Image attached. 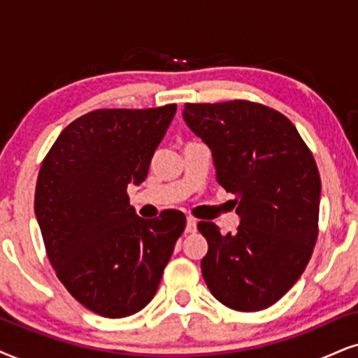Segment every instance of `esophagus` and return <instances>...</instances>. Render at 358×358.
I'll return each mask as SVG.
<instances>
[{
  "mask_svg": "<svg viewBox=\"0 0 358 358\" xmlns=\"http://www.w3.org/2000/svg\"><path fill=\"white\" fill-rule=\"evenodd\" d=\"M185 231H187V233L196 231V218H193V216H188V218H187V228H185Z\"/></svg>",
  "mask_w": 358,
  "mask_h": 358,
  "instance_id": "obj_1",
  "label": "esophagus"
}]
</instances>
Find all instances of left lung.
Here are the masks:
<instances>
[{"label":"left lung","mask_w":358,"mask_h":358,"mask_svg":"<svg viewBox=\"0 0 358 358\" xmlns=\"http://www.w3.org/2000/svg\"><path fill=\"white\" fill-rule=\"evenodd\" d=\"M183 119L211 148L216 180L236 196L241 218L234 234L198 223L206 286L233 310L268 309L297 282L317 241L314 155L286 115L257 102L185 103Z\"/></svg>","instance_id":"8db88e82"}]
</instances>
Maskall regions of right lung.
<instances>
[{
  "instance_id": "1",
  "label": "right lung",
  "mask_w": 358,
  "mask_h": 358,
  "mask_svg": "<svg viewBox=\"0 0 358 358\" xmlns=\"http://www.w3.org/2000/svg\"><path fill=\"white\" fill-rule=\"evenodd\" d=\"M176 112L99 108L62 130L41 165L34 194L48 259L76 301L102 317L142 310L155 296L187 218L143 220L127 187L148 166Z\"/></svg>"
}]
</instances>
